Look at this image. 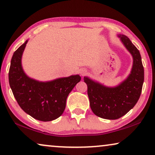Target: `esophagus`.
Wrapping results in <instances>:
<instances>
[{
  "mask_svg": "<svg viewBox=\"0 0 155 155\" xmlns=\"http://www.w3.org/2000/svg\"><path fill=\"white\" fill-rule=\"evenodd\" d=\"M79 73H80V74L81 75H85L87 73V70H85V69H84V68H82V69H80V71H79Z\"/></svg>",
  "mask_w": 155,
  "mask_h": 155,
  "instance_id": "obj_1",
  "label": "esophagus"
}]
</instances>
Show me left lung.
Listing matches in <instances>:
<instances>
[{"instance_id":"1","label":"left lung","mask_w":155,"mask_h":155,"mask_svg":"<svg viewBox=\"0 0 155 155\" xmlns=\"http://www.w3.org/2000/svg\"><path fill=\"white\" fill-rule=\"evenodd\" d=\"M120 41L133 57L130 73L116 86H107L85 76L87 94L92 111L99 117L118 119L132 109L140 96L144 82V68L140 51L128 37L118 35Z\"/></svg>"}]
</instances>
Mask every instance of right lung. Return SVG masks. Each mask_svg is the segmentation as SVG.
I'll return each mask as SVG.
<instances>
[{
    "mask_svg": "<svg viewBox=\"0 0 155 155\" xmlns=\"http://www.w3.org/2000/svg\"><path fill=\"white\" fill-rule=\"evenodd\" d=\"M28 39L12 55L9 84L15 98L23 111L35 119L51 121L62 115L69 93L81 80L79 75L39 81L25 73L22 57Z\"/></svg>",
    "mask_w": 155,
    "mask_h": 155,
    "instance_id": "obj_1",
    "label": "right lung"
}]
</instances>
